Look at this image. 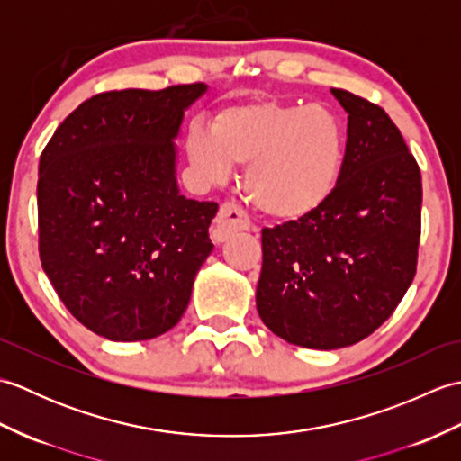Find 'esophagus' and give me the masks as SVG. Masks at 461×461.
<instances>
[{"label": "esophagus", "mask_w": 461, "mask_h": 461, "mask_svg": "<svg viewBox=\"0 0 461 461\" xmlns=\"http://www.w3.org/2000/svg\"><path fill=\"white\" fill-rule=\"evenodd\" d=\"M251 228V223L248 220V215L243 213L238 205L233 203H223L220 212H218V218H215L212 230H210V236L213 241H225L228 238H231L233 233L238 231H246Z\"/></svg>", "instance_id": "34e87169"}]
</instances>
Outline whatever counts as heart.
Returning <instances> with one entry per match:
<instances>
[{
	"label": "heart",
	"instance_id": "b5f03b06",
	"mask_svg": "<svg viewBox=\"0 0 461 461\" xmlns=\"http://www.w3.org/2000/svg\"><path fill=\"white\" fill-rule=\"evenodd\" d=\"M345 146L342 124L325 106L258 101L220 111L212 131L194 126L184 150L195 178L208 184L228 180L233 164H248L243 184L258 208L297 221L335 192Z\"/></svg>",
	"mask_w": 461,
	"mask_h": 461
}]
</instances>
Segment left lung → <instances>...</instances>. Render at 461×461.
Instances as JSON below:
<instances>
[{
	"label": "left lung",
	"instance_id": "left-lung-1",
	"mask_svg": "<svg viewBox=\"0 0 461 461\" xmlns=\"http://www.w3.org/2000/svg\"><path fill=\"white\" fill-rule=\"evenodd\" d=\"M348 114L345 164L317 212L261 231L256 303L291 345L332 350L366 339L416 276L422 176L390 116L330 89Z\"/></svg>",
	"mask_w": 461,
	"mask_h": 461
}]
</instances>
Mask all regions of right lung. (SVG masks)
Instances as JSON below:
<instances>
[{
  "label": "right lung",
  "instance_id": "obj_1",
  "mask_svg": "<svg viewBox=\"0 0 461 461\" xmlns=\"http://www.w3.org/2000/svg\"><path fill=\"white\" fill-rule=\"evenodd\" d=\"M208 85L95 95L39 160V256L71 315L116 342L164 335L213 249L218 203L180 194L184 113Z\"/></svg>",
  "mask_w": 461,
  "mask_h": 461
}]
</instances>
